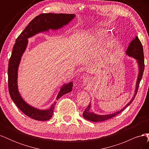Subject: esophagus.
<instances>
[{"mask_svg":"<svg viewBox=\"0 0 149 149\" xmlns=\"http://www.w3.org/2000/svg\"><path fill=\"white\" fill-rule=\"evenodd\" d=\"M90 81V78L88 76H85L83 77V83L84 84H86Z\"/></svg>","mask_w":149,"mask_h":149,"instance_id":"obj_1","label":"esophagus"}]
</instances>
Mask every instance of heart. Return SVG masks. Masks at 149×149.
<instances>
[{"mask_svg":"<svg viewBox=\"0 0 149 149\" xmlns=\"http://www.w3.org/2000/svg\"><path fill=\"white\" fill-rule=\"evenodd\" d=\"M110 37L111 34L107 30L103 28L94 29L88 32H84L81 34L79 42L82 47L86 48L94 43L101 44L104 42L101 50L97 54V60H101L112 51L115 46L114 40L111 39L106 42Z\"/></svg>","mask_w":149,"mask_h":149,"instance_id":"b5f03b06","label":"heart"}]
</instances>
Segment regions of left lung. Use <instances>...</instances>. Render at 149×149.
I'll return each mask as SVG.
<instances>
[{
	"instance_id": "1",
	"label": "left lung",
	"mask_w": 149,
	"mask_h": 149,
	"mask_svg": "<svg viewBox=\"0 0 149 149\" xmlns=\"http://www.w3.org/2000/svg\"><path fill=\"white\" fill-rule=\"evenodd\" d=\"M125 55L134 58V59L136 60V62L138 65L139 73L137 75V81H136V89H135L134 94L132 98L130 100V101L123 108V109H120L118 111H116L114 112V113L104 114V115L97 114L93 112H91V102H90L86 109L85 111L83 112V116L84 119L92 122H101L104 120H106L107 119L113 118V117L116 116V115L119 114L120 112L124 111L126 107L129 106L134 101L135 96H136V94L137 93L139 84L142 79L143 70H144V56H143V47L141 41H140L139 38L137 37V36H136V37H135V38L133 40H132V42L129 44L127 50L125 51Z\"/></svg>"
}]
</instances>
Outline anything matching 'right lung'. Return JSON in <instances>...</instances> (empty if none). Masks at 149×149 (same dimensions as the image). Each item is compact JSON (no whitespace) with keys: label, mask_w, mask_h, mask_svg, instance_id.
<instances>
[{"label":"right lung","mask_w":149,"mask_h":149,"mask_svg":"<svg viewBox=\"0 0 149 149\" xmlns=\"http://www.w3.org/2000/svg\"><path fill=\"white\" fill-rule=\"evenodd\" d=\"M74 14L66 13H42L31 20L24 30L17 38L13 47L12 53L8 62V91L12 101L17 106L29 116L36 120H48L53 114V109L56 102L55 101L51 107L47 109H40L26 102L22 97L18 88V70L22 56L28 45V38L40 33L47 32L49 30H57L68 24L75 17ZM73 82L65 83L61 86L56 96L58 100L64 94L71 91Z\"/></svg>","instance_id":"right-lung-1"}]
</instances>
